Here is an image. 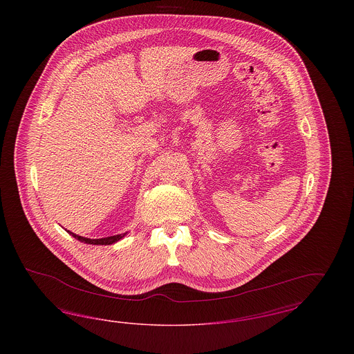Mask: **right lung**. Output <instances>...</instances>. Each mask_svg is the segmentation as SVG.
Masks as SVG:
<instances>
[{
  "label": "right lung",
  "mask_w": 354,
  "mask_h": 354,
  "mask_svg": "<svg viewBox=\"0 0 354 354\" xmlns=\"http://www.w3.org/2000/svg\"><path fill=\"white\" fill-rule=\"evenodd\" d=\"M68 232H70V231H68ZM70 235L74 236L77 240H80V241H82V243H86V244H93V245H100V244H101V245H110V244H113V243L120 240L126 234L109 236V237H102V239H87V237H84V236L75 235V234H73V232H70Z\"/></svg>",
  "instance_id": "obj_1"
}]
</instances>
